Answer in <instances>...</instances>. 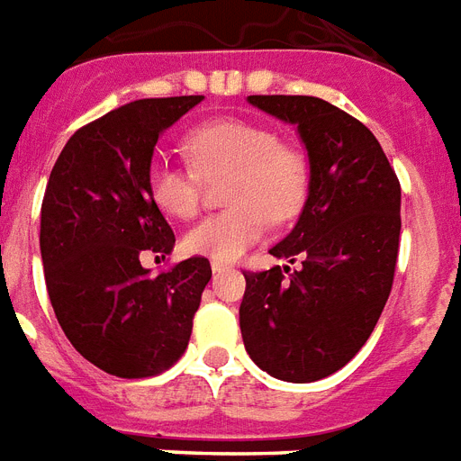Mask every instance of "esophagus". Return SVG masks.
I'll return each mask as SVG.
<instances>
[{"label": "esophagus", "mask_w": 461, "mask_h": 461, "mask_svg": "<svg viewBox=\"0 0 461 461\" xmlns=\"http://www.w3.org/2000/svg\"><path fill=\"white\" fill-rule=\"evenodd\" d=\"M211 269H212V275H220V272H227V269H230V265H224V263H211Z\"/></svg>", "instance_id": "34e87169"}]
</instances>
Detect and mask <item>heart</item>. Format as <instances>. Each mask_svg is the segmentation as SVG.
I'll list each match as a JSON object with an SVG mask.
<instances>
[{"label": "heart", "instance_id": "b5f03b06", "mask_svg": "<svg viewBox=\"0 0 461 461\" xmlns=\"http://www.w3.org/2000/svg\"><path fill=\"white\" fill-rule=\"evenodd\" d=\"M185 149L193 167H179L166 158L149 167V194L160 211L189 218L198 208L201 179L230 172L220 212L194 222L182 237L186 253L234 263L263 239L267 218L286 222L301 211L308 192V160L295 146L282 144L267 125L239 118L203 122L186 134Z\"/></svg>", "mask_w": 461, "mask_h": 461}]
</instances>
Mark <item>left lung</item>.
I'll return each mask as SVG.
<instances>
[{"label":"left lung","mask_w":461,"mask_h":461,"mask_svg":"<svg viewBox=\"0 0 461 461\" xmlns=\"http://www.w3.org/2000/svg\"><path fill=\"white\" fill-rule=\"evenodd\" d=\"M298 130L308 198L269 249L301 267L246 272L239 324L246 353L269 376L310 384L339 372L372 336L393 286L400 182L369 130L317 96H249Z\"/></svg>","instance_id":"left-lung-1"}]
</instances>
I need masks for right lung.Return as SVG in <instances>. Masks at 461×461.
<instances>
[{
  "instance_id": "right-lung-1",
  "label": "right lung",
  "mask_w": 461,
  "mask_h": 461,
  "mask_svg": "<svg viewBox=\"0 0 461 461\" xmlns=\"http://www.w3.org/2000/svg\"><path fill=\"white\" fill-rule=\"evenodd\" d=\"M203 96L140 99L89 122L63 146L42 201L44 279L77 353L121 379L179 360L211 263L189 258L153 276L144 253L166 258L175 234L149 194L156 141Z\"/></svg>"
}]
</instances>
